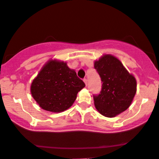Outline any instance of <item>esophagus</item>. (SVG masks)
I'll use <instances>...</instances> for the list:
<instances>
[{"label":"esophagus","mask_w":159,"mask_h":159,"mask_svg":"<svg viewBox=\"0 0 159 159\" xmlns=\"http://www.w3.org/2000/svg\"><path fill=\"white\" fill-rule=\"evenodd\" d=\"M84 83H85V85H88V79H87V78H84Z\"/></svg>","instance_id":"esophagus-1"}]
</instances>
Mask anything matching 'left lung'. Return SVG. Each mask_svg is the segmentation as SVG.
Segmentation results:
<instances>
[{
    "label": "left lung",
    "mask_w": 159,
    "mask_h": 159,
    "mask_svg": "<svg viewBox=\"0 0 159 159\" xmlns=\"http://www.w3.org/2000/svg\"><path fill=\"white\" fill-rule=\"evenodd\" d=\"M94 69L102 83L99 93L93 95L96 109L109 118L126 110L137 92L135 78L111 55H105L96 61Z\"/></svg>",
    "instance_id": "obj_1"
}]
</instances>
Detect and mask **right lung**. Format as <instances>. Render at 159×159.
I'll list each match as a JSON object with an SVG mask.
<instances>
[{"label": "right lung", "mask_w": 159, "mask_h": 159, "mask_svg": "<svg viewBox=\"0 0 159 159\" xmlns=\"http://www.w3.org/2000/svg\"><path fill=\"white\" fill-rule=\"evenodd\" d=\"M85 84L66 62L49 61L31 86L33 98L43 109L60 112L69 109Z\"/></svg>", "instance_id": "obj_1"}]
</instances>
